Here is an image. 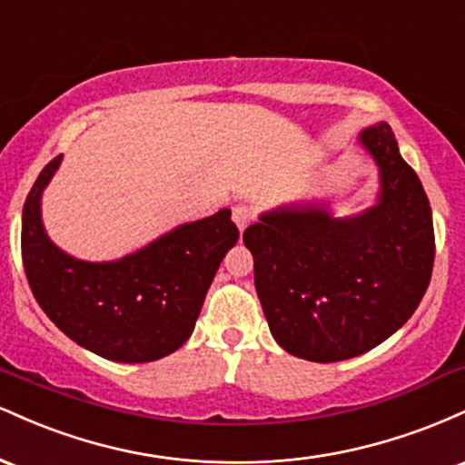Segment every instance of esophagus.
I'll list each match as a JSON object with an SVG mask.
<instances>
[{
  "label": "esophagus",
  "mask_w": 465,
  "mask_h": 465,
  "mask_svg": "<svg viewBox=\"0 0 465 465\" xmlns=\"http://www.w3.org/2000/svg\"><path fill=\"white\" fill-rule=\"evenodd\" d=\"M232 218L233 223H236V227L240 232H244V229L249 227V223L253 221V210H251L249 205H236L232 210Z\"/></svg>",
  "instance_id": "1"
}]
</instances>
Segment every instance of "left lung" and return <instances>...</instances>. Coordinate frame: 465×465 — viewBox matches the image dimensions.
<instances>
[{
	"label": "left lung",
	"instance_id": "8db88e82",
	"mask_svg": "<svg viewBox=\"0 0 465 465\" xmlns=\"http://www.w3.org/2000/svg\"><path fill=\"white\" fill-rule=\"evenodd\" d=\"M359 142L381 170L376 205L348 218L317 203L284 205L242 233L271 334L312 362L381 345L409 322L433 273L429 196L391 126H370Z\"/></svg>",
	"mask_w": 465,
	"mask_h": 465
}]
</instances>
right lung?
Returning <instances> with one entry per match:
<instances>
[{
  "mask_svg": "<svg viewBox=\"0 0 465 465\" xmlns=\"http://www.w3.org/2000/svg\"><path fill=\"white\" fill-rule=\"evenodd\" d=\"M61 154L41 170L21 216V258L39 306L80 348L151 362L190 339L218 266L240 236L232 210L185 223L115 262H84L47 238L41 194Z\"/></svg>",
  "mask_w": 465,
  "mask_h": 465,
  "instance_id": "right-lung-1",
  "label": "right lung"
}]
</instances>
